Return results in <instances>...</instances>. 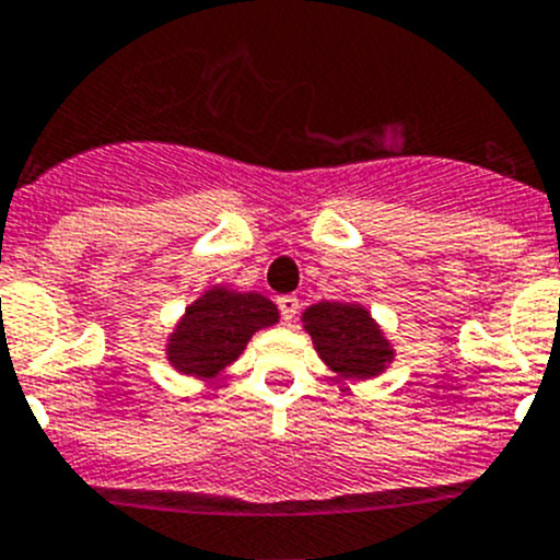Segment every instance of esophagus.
Instances as JSON below:
<instances>
[{
  "mask_svg": "<svg viewBox=\"0 0 560 560\" xmlns=\"http://www.w3.org/2000/svg\"><path fill=\"white\" fill-rule=\"evenodd\" d=\"M298 308H301V301H298L295 295H281L279 298V312H281V317L287 319V323H290V319L295 317Z\"/></svg>",
  "mask_w": 560,
  "mask_h": 560,
  "instance_id": "34e87169",
  "label": "esophagus"
}]
</instances>
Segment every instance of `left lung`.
Returning a JSON list of instances; mask_svg holds the SVG:
<instances>
[{
  "label": "left lung",
  "instance_id": "8db88e82",
  "mask_svg": "<svg viewBox=\"0 0 560 560\" xmlns=\"http://www.w3.org/2000/svg\"><path fill=\"white\" fill-rule=\"evenodd\" d=\"M301 325L319 361L341 380H372L394 363L396 347L358 301H319L303 308Z\"/></svg>",
  "mask_w": 560,
  "mask_h": 560
}]
</instances>
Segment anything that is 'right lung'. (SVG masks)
Here are the masks:
<instances>
[{
    "mask_svg": "<svg viewBox=\"0 0 560 560\" xmlns=\"http://www.w3.org/2000/svg\"><path fill=\"white\" fill-rule=\"evenodd\" d=\"M279 323V306L262 292H241L230 284H213L199 292L172 325L164 355L183 377L215 380L237 361L262 328Z\"/></svg>",
    "mask_w": 560,
    "mask_h": 560,
    "instance_id": "add662e5",
    "label": "right lung"
}]
</instances>
